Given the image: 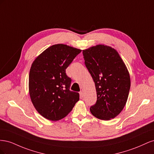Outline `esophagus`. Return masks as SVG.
I'll return each mask as SVG.
<instances>
[{
	"instance_id": "obj_1",
	"label": "esophagus",
	"mask_w": 154,
	"mask_h": 154,
	"mask_svg": "<svg viewBox=\"0 0 154 154\" xmlns=\"http://www.w3.org/2000/svg\"><path fill=\"white\" fill-rule=\"evenodd\" d=\"M80 98H83V91H81L80 92Z\"/></svg>"
}]
</instances>
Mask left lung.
Listing matches in <instances>:
<instances>
[{
  "label": "left lung",
  "mask_w": 154,
  "mask_h": 154,
  "mask_svg": "<svg viewBox=\"0 0 154 154\" xmlns=\"http://www.w3.org/2000/svg\"><path fill=\"white\" fill-rule=\"evenodd\" d=\"M85 66L94 82L97 101L90 110L94 117L110 120L120 114L128 99L130 78L115 49L97 45L83 50Z\"/></svg>",
  "instance_id": "8db88e82"
}]
</instances>
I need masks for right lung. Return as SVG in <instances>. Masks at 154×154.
Instances as JSON below:
<instances>
[{"instance_id": "right-lung-1", "label": "right lung", "mask_w": 154, "mask_h": 154, "mask_svg": "<svg viewBox=\"0 0 154 154\" xmlns=\"http://www.w3.org/2000/svg\"><path fill=\"white\" fill-rule=\"evenodd\" d=\"M82 50L66 44L46 49L32 62L29 74V92L37 112L51 121H58L71 112L79 93L69 90L71 79L66 69Z\"/></svg>"}]
</instances>
